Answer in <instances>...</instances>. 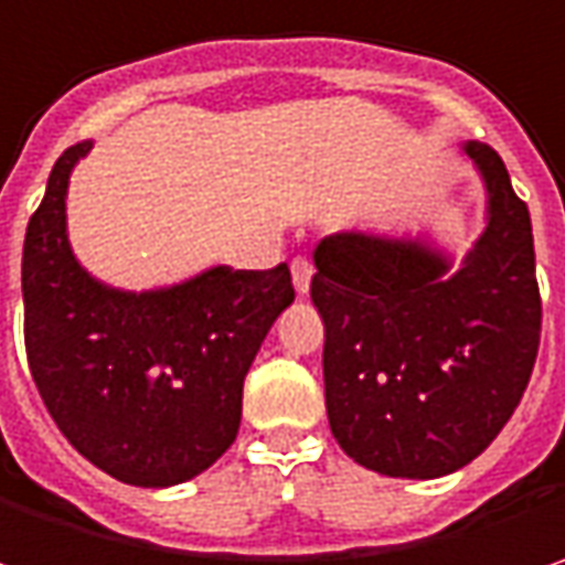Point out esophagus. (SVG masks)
Wrapping results in <instances>:
<instances>
[{
	"label": "esophagus",
	"instance_id": "34e87169",
	"mask_svg": "<svg viewBox=\"0 0 565 565\" xmlns=\"http://www.w3.org/2000/svg\"><path fill=\"white\" fill-rule=\"evenodd\" d=\"M290 271H294V287H297L300 294H307L309 281H312V275H316L312 262H309L307 256H297L290 262Z\"/></svg>",
	"mask_w": 565,
	"mask_h": 565
}]
</instances>
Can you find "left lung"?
Wrapping results in <instances>:
<instances>
[{"mask_svg": "<svg viewBox=\"0 0 565 565\" xmlns=\"http://www.w3.org/2000/svg\"><path fill=\"white\" fill-rule=\"evenodd\" d=\"M490 224L452 278L424 243L334 234L309 297L326 322V407L338 446L388 478H443L475 461L525 395L541 344L527 205L503 158L465 148Z\"/></svg>", "mask_w": 565, "mask_h": 565, "instance_id": "obj_1", "label": "left lung"}]
</instances>
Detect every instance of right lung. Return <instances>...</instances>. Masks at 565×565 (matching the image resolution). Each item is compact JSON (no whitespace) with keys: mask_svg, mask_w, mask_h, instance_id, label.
<instances>
[{"mask_svg":"<svg viewBox=\"0 0 565 565\" xmlns=\"http://www.w3.org/2000/svg\"><path fill=\"white\" fill-rule=\"evenodd\" d=\"M87 145L53 167L28 221L24 351L60 433L110 478L170 487L234 446L243 380L271 322L294 303L287 262L211 268L151 294L94 281L65 239V189Z\"/></svg>","mask_w":565,"mask_h":565,"instance_id":"obj_1","label":"right lung"}]
</instances>
